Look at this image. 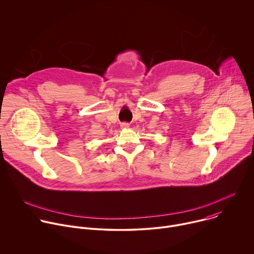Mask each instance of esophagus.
Wrapping results in <instances>:
<instances>
[{"mask_svg":"<svg viewBox=\"0 0 254 254\" xmlns=\"http://www.w3.org/2000/svg\"><path fill=\"white\" fill-rule=\"evenodd\" d=\"M122 128H128L129 127V125L127 124V123H124V124H122Z\"/></svg>","mask_w":254,"mask_h":254,"instance_id":"34e87169","label":"esophagus"}]
</instances>
